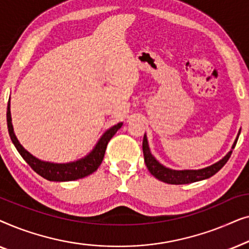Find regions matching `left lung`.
<instances>
[{
	"label": "left lung",
	"instance_id": "left-lung-1",
	"mask_svg": "<svg viewBox=\"0 0 249 249\" xmlns=\"http://www.w3.org/2000/svg\"><path fill=\"white\" fill-rule=\"evenodd\" d=\"M239 134H238L236 141L233 142L232 148H234V146L237 144ZM142 152H144L145 163H146V166H147V169L149 170V172H151L156 179L161 180L163 182L171 183V185H186V183L196 182V181H199V180L210 178V177L214 176L217 171H219V170L223 168V165L228 162V160H229L231 156V153H232V151H230L222 160H220V161L215 163V164L207 166L205 169L182 170V171H177V170H171V169L165 168V166L160 164V163L156 161L154 156H153L151 154V152H149L147 138H146L145 135H144V139H142Z\"/></svg>",
	"mask_w": 249,
	"mask_h": 249
}]
</instances>
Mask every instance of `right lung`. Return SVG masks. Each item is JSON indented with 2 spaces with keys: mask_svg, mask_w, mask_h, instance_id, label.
<instances>
[{
  "mask_svg": "<svg viewBox=\"0 0 249 249\" xmlns=\"http://www.w3.org/2000/svg\"><path fill=\"white\" fill-rule=\"evenodd\" d=\"M6 122H8V129L10 137L16 148L18 149L20 155L22 156L23 160L28 163L36 173H38L40 177L45 178L50 181H71V180H77L85 178V177L91 175L98 169L101 165L102 161L104 159L105 149L110 142V139L113 137L115 132L121 128L122 124H118L113 127L108 129L105 134L102 136L97 145L95 146L93 152L86 158L79 160V161L66 163V164H55V163L44 162L40 160L36 159L30 153L26 151L21 145L19 144L18 139L16 138L15 132H13V127L11 122V113H10V102L8 103V110H6Z\"/></svg>",
  "mask_w": 249,
  "mask_h": 249,
  "instance_id": "obj_1",
  "label": "right lung"
}]
</instances>
